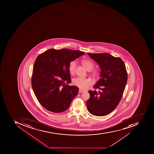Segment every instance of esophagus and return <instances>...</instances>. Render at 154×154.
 <instances>
[{
  "label": "esophagus",
  "mask_w": 154,
  "mask_h": 154,
  "mask_svg": "<svg viewBox=\"0 0 154 154\" xmlns=\"http://www.w3.org/2000/svg\"><path fill=\"white\" fill-rule=\"evenodd\" d=\"M84 92V91H83V90H81V89H80L79 91V92L80 93H82V92Z\"/></svg>",
  "instance_id": "obj_1"
}]
</instances>
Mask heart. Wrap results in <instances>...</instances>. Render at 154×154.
<instances>
[{
  "label": "heart",
  "instance_id": "b5f03b06",
  "mask_svg": "<svg viewBox=\"0 0 154 154\" xmlns=\"http://www.w3.org/2000/svg\"><path fill=\"white\" fill-rule=\"evenodd\" d=\"M81 63L86 70L90 71L93 69L94 66V63L88 59H83L81 61ZM76 63L75 61H71L68 66V70L71 74H73L75 71ZM91 75L94 78H97L99 75V72L97 70H93L91 73ZM92 82L90 79H83L77 78L73 80V83L78 87L82 90H86L91 84Z\"/></svg>",
  "mask_w": 154,
  "mask_h": 154
}]
</instances>
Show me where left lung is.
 <instances>
[{
  "instance_id": "1",
  "label": "left lung",
  "mask_w": 154,
  "mask_h": 154,
  "mask_svg": "<svg viewBox=\"0 0 154 154\" xmlns=\"http://www.w3.org/2000/svg\"><path fill=\"white\" fill-rule=\"evenodd\" d=\"M87 54L100 69V78L93 86L100 91H88V109L93 116H106L115 110L122 97L128 78L125 66L121 58L108 53Z\"/></svg>"
}]
</instances>
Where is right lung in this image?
Segmentation results:
<instances>
[{
	"label": "right lung",
	"mask_w": 154,
	"mask_h": 154,
	"mask_svg": "<svg viewBox=\"0 0 154 154\" xmlns=\"http://www.w3.org/2000/svg\"><path fill=\"white\" fill-rule=\"evenodd\" d=\"M83 55L85 52L78 50L50 49L37 57L33 68L32 87L45 109L59 113L69 107L79 88L68 84L71 82L68 66L71 61Z\"/></svg>",
	"instance_id": "right-lung-1"
}]
</instances>
